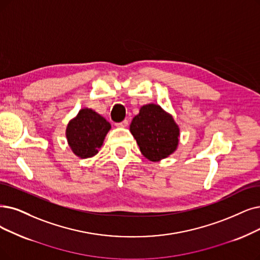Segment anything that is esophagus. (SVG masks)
Here are the masks:
<instances>
[{
	"label": "esophagus",
	"mask_w": 260,
	"mask_h": 260,
	"mask_svg": "<svg viewBox=\"0 0 260 260\" xmlns=\"http://www.w3.org/2000/svg\"><path fill=\"white\" fill-rule=\"evenodd\" d=\"M128 120L127 119H124L123 121H121V122H118V123H115V126L116 127H119V128H126L127 126H128Z\"/></svg>",
	"instance_id": "obj_1"
}]
</instances>
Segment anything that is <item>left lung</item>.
Returning <instances> with one entry per match:
<instances>
[{
    "label": "left lung",
    "mask_w": 260,
    "mask_h": 260,
    "mask_svg": "<svg viewBox=\"0 0 260 260\" xmlns=\"http://www.w3.org/2000/svg\"><path fill=\"white\" fill-rule=\"evenodd\" d=\"M130 132L145 158L159 162L177 150L180 129L172 114L149 103L140 109L130 123Z\"/></svg>",
    "instance_id": "obj_1"
}]
</instances>
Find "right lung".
Masks as SVG:
<instances>
[{
	"label": "right lung",
	"mask_w": 260,
	"mask_h": 260,
	"mask_svg": "<svg viewBox=\"0 0 260 260\" xmlns=\"http://www.w3.org/2000/svg\"><path fill=\"white\" fill-rule=\"evenodd\" d=\"M111 129V124L90 109H81L77 116L69 120L66 139L77 157L87 159L96 155Z\"/></svg>",
	"instance_id": "right-lung-1"
}]
</instances>
